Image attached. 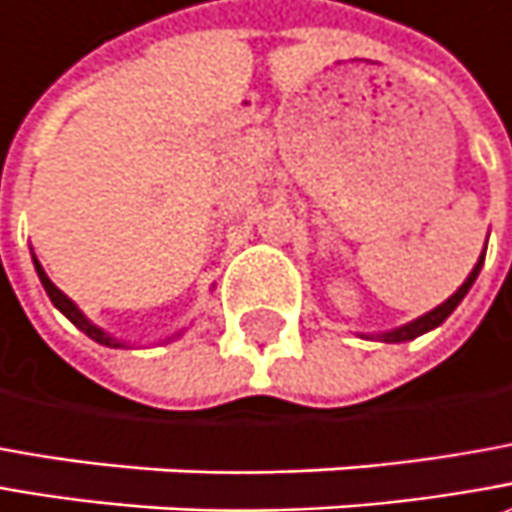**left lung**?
Returning a JSON list of instances; mask_svg holds the SVG:
<instances>
[{
    "instance_id": "8db88e82",
    "label": "left lung",
    "mask_w": 512,
    "mask_h": 512,
    "mask_svg": "<svg viewBox=\"0 0 512 512\" xmlns=\"http://www.w3.org/2000/svg\"><path fill=\"white\" fill-rule=\"evenodd\" d=\"M485 249H487V243H485ZM482 266H485V252H482V257L476 260V266H473V272L467 274L465 283L453 291L442 306H436V309H431L428 314H422V317H416V320H411V323H405V326L391 328V331H379V334H360V337H365V340H382V343H408V340H416V337L428 334V331H433V328H439L445 320H448L450 314L456 311V306L465 300V294L470 291V286L476 283V277H479V272H482Z\"/></svg>"
}]
</instances>
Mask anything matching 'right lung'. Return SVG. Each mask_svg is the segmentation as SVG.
Here are the masks:
<instances>
[{
  "mask_svg": "<svg viewBox=\"0 0 512 512\" xmlns=\"http://www.w3.org/2000/svg\"><path fill=\"white\" fill-rule=\"evenodd\" d=\"M33 266H36V274H39V280H42V286H45L47 297H50V303H53L56 309L62 311L64 317H67V320H70L73 326L79 328V331H84V334H87L90 340H96L98 345H107V348H130V345L124 343V340H118V337H113V334H107L104 328H98L96 323H90V320L84 317V311H81L79 306H76V303H73V300H70V297H67V294H64V291L59 289V286H56V283H53L50 277H47V272L42 269V263L36 260V255H33ZM181 334H184V328H181V331H175V334H172V337H167L164 343H169V340H178Z\"/></svg>",
  "mask_w": 512,
  "mask_h": 512,
  "instance_id": "add662e5",
  "label": "right lung"
}]
</instances>
